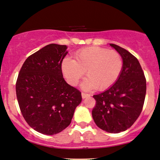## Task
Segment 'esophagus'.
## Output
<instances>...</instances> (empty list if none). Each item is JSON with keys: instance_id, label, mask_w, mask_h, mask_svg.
Here are the masks:
<instances>
[{"instance_id": "1", "label": "esophagus", "mask_w": 160, "mask_h": 160, "mask_svg": "<svg viewBox=\"0 0 160 160\" xmlns=\"http://www.w3.org/2000/svg\"><path fill=\"white\" fill-rule=\"evenodd\" d=\"M89 96H90V95H89V94H86L84 92L82 93V97L83 99H84V98H88V97H89Z\"/></svg>"}]
</instances>
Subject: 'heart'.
I'll use <instances>...</instances> for the list:
<instances>
[{
	"label": "heart",
	"instance_id": "1",
	"mask_svg": "<svg viewBox=\"0 0 160 160\" xmlns=\"http://www.w3.org/2000/svg\"><path fill=\"white\" fill-rule=\"evenodd\" d=\"M122 66V59L117 51L91 47L76 52L75 60L65 58L62 71L68 82L73 86L77 85L86 72L87 78L82 84V89L103 90L117 82Z\"/></svg>",
	"mask_w": 160,
	"mask_h": 160
}]
</instances>
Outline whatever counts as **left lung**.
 Segmentation results:
<instances>
[{
    "label": "left lung",
    "instance_id": "obj_1",
    "mask_svg": "<svg viewBox=\"0 0 160 160\" xmlns=\"http://www.w3.org/2000/svg\"><path fill=\"white\" fill-rule=\"evenodd\" d=\"M123 62L114 84L103 92L93 95L96 106L92 115L96 125L110 133L130 128L141 114L146 92V81L138 59L126 49L110 43Z\"/></svg>",
    "mask_w": 160,
    "mask_h": 160
}]
</instances>
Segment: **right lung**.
Wrapping results in <instances>:
<instances>
[{"instance_id": "right-lung-1", "label": "right lung", "mask_w": 160, "mask_h": 160, "mask_svg": "<svg viewBox=\"0 0 160 160\" xmlns=\"http://www.w3.org/2000/svg\"><path fill=\"white\" fill-rule=\"evenodd\" d=\"M66 45L51 43L28 57L17 78L16 93L22 114L37 132L54 135L71 124L82 94L63 78Z\"/></svg>"}]
</instances>
